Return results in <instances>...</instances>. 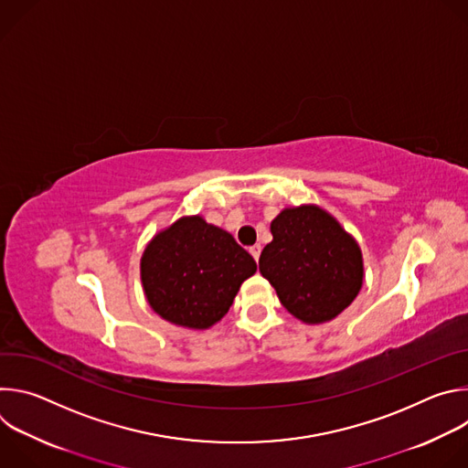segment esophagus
I'll return each instance as SVG.
<instances>
[{"label":"esophagus","mask_w":468,"mask_h":468,"mask_svg":"<svg viewBox=\"0 0 468 468\" xmlns=\"http://www.w3.org/2000/svg\"><path fill=\"white\" fill-rule=\"evenodd\" d=\"M250 253H251V257L257 261L259 255H261V244H253V246L250 248Z\"/></svg>","instance_id":"esophagus-1"}]
</instances>
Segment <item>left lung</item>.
I'll use <instances>...</instances> for the list:
<instances>
[{
	"instance_id": "left-lung-1",
	"label": "left lung",
	"mask_w": 468,
	"mask_h": 468,
	"mask_svg": "<svg viewBox=\"0 0 468 468\" xmlns=\"http://www.w3.org/2000/svg\"><path fill=\"white\" fill-rule=\"evenodd\" d=\"M272 242L259 257L283 307L300 322L337 318L359 294L363 251L339 220L314 204L285 207L272 222Z\"/></svg>"
}]
</instances>
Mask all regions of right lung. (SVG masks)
Segmentation results:
<instances>
[{
  "mask_svg": "<svg viewBox=\"0 0 468 468\" xmlns=\"http://www.w3.org/2000/svg\"><path fill=\"white\" fill-rule=\"evenodd\" d=\"M255 271L253 257L233 235L202 215L181 217L157 231L141 257L150 307L174 325L199 331L226 316Z\"/></svg>",
  "mask_w": 468,
  "mask_h": 468,
  "instance_id": "1",
  "label": "right lung"
}]
</instances>
